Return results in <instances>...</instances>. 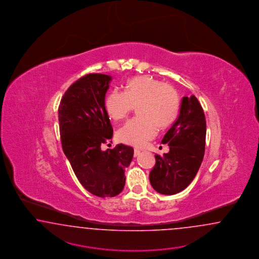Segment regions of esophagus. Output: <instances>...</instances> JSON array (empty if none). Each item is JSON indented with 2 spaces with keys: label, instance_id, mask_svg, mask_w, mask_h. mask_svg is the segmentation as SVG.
Masks as SVG:
<instances>
[{
  "label": "esophagus",
  "instance_id": "1",
  "mask_svg": "<svg viewBox=\"0 0 259 259\" xmlns=\"http://www.w3.org/2000/svg\"><path fill=\"white\" fill-rule=\"evenodd\" d=\"M140 150H138V149H135V150H134V156H135V157H137L138 155H140Z\"/></svg>",
  "mask_w": 259,
  "mask_h": 259
}]
</instances>
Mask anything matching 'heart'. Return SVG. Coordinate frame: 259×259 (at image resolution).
<instances>
[{"label": "heart", "mask_w": 259, "mask_h": 259, "mask_svg": "<svg viewBox=\"0 0 259 259\" xmlns=\"http://www.w3.org/2000/svg\"><path fill=\"white\" fill-rule=\"evenodd\" d=\"M139 118L127 121L118 131V140L137 147L144 146L160 130L174 123L178 110V94L170 84L151 75L131 78L124 92L113 91L105 101V110L110 119L119 121L136 108Z\"/></svg>", "instance_id": "b5f03b06"}]
</instances>
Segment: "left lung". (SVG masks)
I'll list each match as a JSON object with an SVG mask.
<instances>
[{
    "label": "left lung",
    "mask_w": 259,
    "mask_h": 259,
    "mask_svg": "<svg viewBox=\"0 0 259 259\" xmlns=\"http://www.w3.org/2000/svg\"><path fill=\"white\" fill-rule=\"evenodd\" d=\"M205 135L202 105L194 95L184 97L178 118L162 140L169 152L154 155L155 165L149 177L155 191L174 195L192 182L203 161Z\"/></svg>",
    "instance_id": "8db88e82"
}]
</instances>
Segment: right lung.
<instances>
[{
	"instance_id": "obj_1",
	"label": "right lung",
	"mask_w": 259,
	"mask_h": 259,
	"mask_svg": "<svg viewBox=\"0 0 259 259\" xmlns=\"http://www.w3.org/2000/svg\"><path fill=\"white\" fill-rule=\"evenodd\" d=\"M112 77L90 73L65 92L58 107L60 139L77 179L91 194L101 198L119 194L125 185L124 170L134 149L118 144L103 151L113 135L105 107Z\"/></svg>"
}]
</instances>
